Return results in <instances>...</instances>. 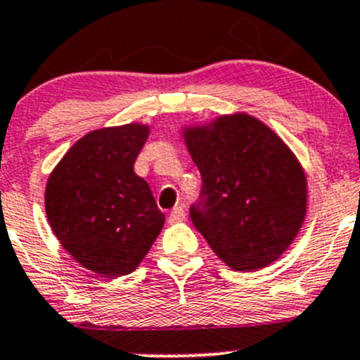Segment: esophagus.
Masks as SVG:
<instances>
[{
  "label": "esophagus",
  "instance_id": "obj_1",
  "mask_svg": "<svg viewBox=\"0 0 360 360\" xmlns=\"http://www.w3.org/2000/svg\"><path fill=\"white\" fill-rule=\"evenodd\" d=\"M184 217H186V214H184L183 207H176V209H172V212H170L169 223H170V224L181 223V221H183Z\"/></svg>",
  "mask_w": 360,
  "mask_h": 360
}]
</instances>
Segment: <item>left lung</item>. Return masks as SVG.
Here are the masks:
<instances>
[{
    "label": "left lung",
    "mask_w": 360,
    "mask_h": 360,
    "mask_svg": "<svg viewBox=\"0 0 360 360\" xmlns=\"http://www.w3.org/2000/svg\"><path fill=\"white\" fill-rule=\"evenodd\" d=\"M181 137L203 179L190 216L214 254L237 271L277 261L307 216V174L291 148L248 112L184 125Z\"/></svg>",
    "instance_id": "1"
}]
</instances>
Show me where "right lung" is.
<instances>
[{"label": "right lung", "instance_id": "add662e5", "mask_svg": "<svg viewBox=\"0 0 360 360\" xmlns=\"http://www.w3.org/2000/svg\"><path fill=\"white\" fill-rule=\"evenodd\" d=\"M148 136V123L92 130L69 148L46 179L50 228L94 274H132L165 223L148 183L134 172Z\"/></svg>", "mask_w": 360, "mask_h": 360}]
</instances>
